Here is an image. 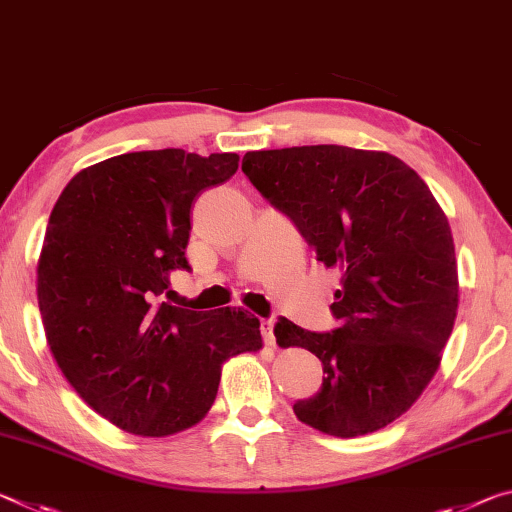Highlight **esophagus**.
<instances>
[{"label": "esophagus", "instance_id": "1", "mask_svg": "<svg viewBox=\"0 0 512 512\" xmlns=\"http://www.w3.org/2000/svg\"><path fill=\"white\" fill-rule=\"evenodd\" d=\"M261 333H263V340L267 347H274L276 345V338H274V320H263L261 322Z\"/></svg>", "mask_w": 512, "mask_h": 512}]
</instances>
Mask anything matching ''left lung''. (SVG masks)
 Segmentation results:
<instances>
[{
	"label": "left lung",
	"instance_id": "8db88e82",
	"mask_svg": "<svg viewBox=\"0 0 512 512\" xmlns=\"http://www.w3.org/2000/svg\"><path fill=\"white\" fill-rule=\"evenodd\" d=\"M242 172L286 213L317 261L338 267L331 311L315 333L281 317L279 347L322 360V388L295 415L356 438L415 404L438 370L458 311V270L447 215L420 174L385 152L311 145L247 152Z\"/></svg>",
	"mask_w": 512,
	"mask_h": 512
}]
</instances>
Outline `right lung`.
I'll list each match as a JSON object with an SVG mask.
<instances>
[{"mask_svg": "<svg viewBox=\"0 0 512 512\" xmlns=\"http://www.w3.org/2000/svg\"><path fill=\"white\" fill-rule=\"evenodd\" d=\"M238 154L156 149L106 158L67 183L38 258L47 345L86 404L120 429L163 438L211 410L222 365L263 347L247 311L172 306L190 270V206L229 181Z\"/></svg>", "mask_w": 512, "mask_h": 512, "instance_id": "1", "label": "right lung"}]
</instances>
